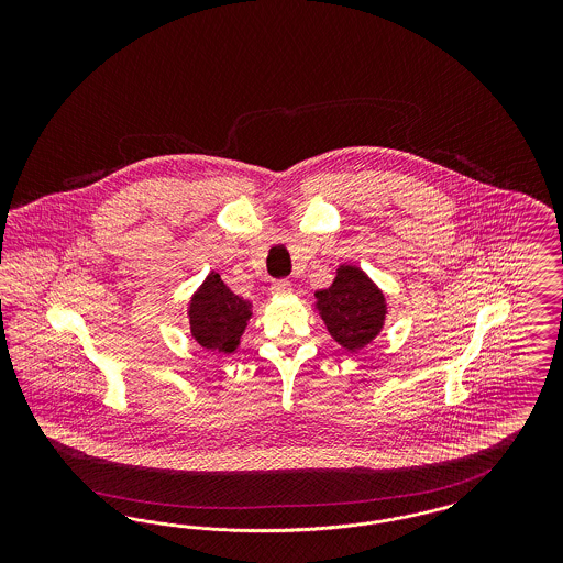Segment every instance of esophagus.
<instances>
[{
	"label": "esophagus",
	"instance_id": "1",
	"mask_svg": "<svg viewBox=\"0 0 563 563\" xmlns=\"http://www.w3.org/2000/svg\"><path fill=\"white\" fill-rule=\"evenodd\" d=\"M269 291L274 295H289L291 294V283L289 280H274Z\"/></svg>",
	"mask_w": 563,
	"mask_h": 563
}]
</instances>
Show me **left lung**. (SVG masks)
<instances>
[{
  "label": "left lung",
  "instance_id": "left-lung-1",
  "mask_svg": "<svg viewBox=\"0 0 563 563\" xmlns=\"http://www.w3.org/2000/svg\"><path fill=\"white\" fill-rule=\"evenodd\" d=\"M317 310L331 338L349 352L369 346L386 321V297L356 266L342 264L329 289L314 294Z\"/></svg>",
  "mask_w": 563,
  "mask_h": 563
}]
</instances>
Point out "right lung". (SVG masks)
Segmentation results:
<instances>
[{
	"mask_svg": "<svg viewBox=\"0 0 563 563\" xmlns=\"http://www.w3.org/2000/svg\"><path fill=\"white\" fill-rule=\"evenodd\" d=\"M251 314V301L232 294L221 276L211 272L189 299V331L202 349L232 354L241 346Z\"/></svg>",
	"mask_w": 563,
	"mask_h": 563,
	"instance_id": "1",
	"label": "right lung"
}]
</instances>
